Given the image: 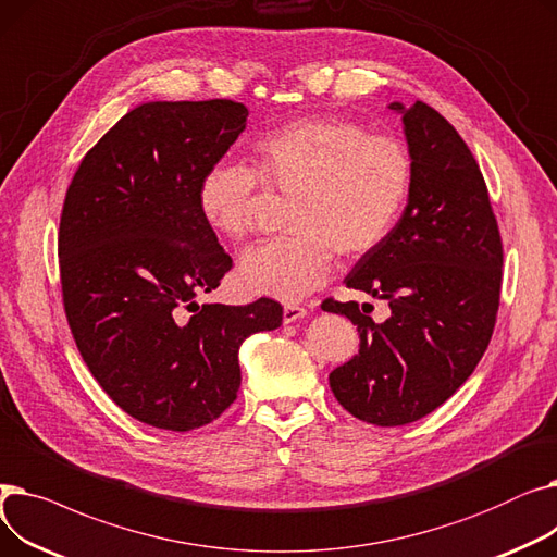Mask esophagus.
<instances>
[{
    "mask_svg": "<svg viewBox=\"0 0 557 557\" xmlns=\"http://www.w3.org/2000/svg\"><path fill=\"white\" fill-rule=\"evenodd\" d=\"M307 309L305 307H300V305H294V302H288V305H284V313H282V318H284V323H296V320H302V318H307Z\"/></svg>",
    "mask_w": 557,
    "mask_h": 557,
    "instance_id": "34e87169",
    "label": "esophagus"
}]
</instances>
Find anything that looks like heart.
<instances>
[{
    "label": "heart",
    "mask_w": 557,
    "mask_h": 557,
    "mask_svg": "<svg viewBox=\"0 0 557 557\" xmlns=\"http://www.w3.org/2000/svg\"><path fill=\"white\" fill-rule=\"evenodd\" d=\"M255 171L212 164L198 185V210L219 237L239 242L267 194L290 196L284 239L248 248L239 284L252 296L300 300L330 280L334 250L355 259L382 244L413 185L406 146L343 120H300L261 135Z\"/></svg>",
    "instance_id": "obj_1"
}]
</instances>
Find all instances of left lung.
I'll use <instances>...</instances> for the list:
<instances>
[{"instance_id": "obj_1", "label": "left lung", "mask_w": 557, "mask_h": 557, "mask_svg": "<svg viewBox=\"0 0 557 557\" xmlns=\"http://www.w3.org/2000/svg\"><path fill=\"white\" fill-rule=\"evenodd\" d=\"M388 108L401 114L413 185L393 232L345 284L386 300L391 315L374 323L357 302H323L361 338L359 352L332 370V393L376 426L416 422L467 382L492 338L504 267L487 187L462 137L422 101Z\"/></svg>"}]
</instances>
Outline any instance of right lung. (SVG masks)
I'll return each mask as SVG.
<instances>
[{
  "mask_svg": "<svg viewBox=\"0 0 557 557\" xmlns=\"http://www.w3.org/2000/svg\"><path fill=\"white\" fill-rule=\"evenodd\" d=\"M246 120L227 99L139 103L87 151L65 196L58 257L76 347L110 399L156 429L216 420L242 386V343L282 325L269 298L196 302L232 269L198 185Z\"/></svg>",
  "mask_w": 557,
  "mask_h": 557,
  "instance_id": "add662e5",
  "label": "right lung"
}]
</instances>
